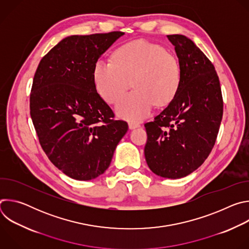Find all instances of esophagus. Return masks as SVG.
I'll return each mask as SVG.
<instances>
[{
  "mask_svg": "<svg viewBox=\"0 0 249 249\" xmlns=\"http://www.w3.org/2000/svg\"><path fill=\"white\" fill-rule=\"evenodd\" d=\"M141 125L139 123H136V122H129V129L133 130L135 128H139Z\"/></svg>",
  "mask_w": 249,
  "mask_h": 249,
  "instance_id": "1",
  "label": "esophagus"
}]
</instances>
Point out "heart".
<instances>
[{
	"instance_id": "obj_1",
	"label": "heart",
	"mask_w": 249,
	"mask_h": 249,
	"mask_svg": "<svg viewBox=\"0 0 249 249\" xmlns=\"http://www.w3.org/2000/svg\"><path fill=\"white\" fill-rule=\"evenodd\" d=\"M92 78L100 96L117 104L119 117L141 121L148 117L155 106L169 104L181 84L180 65L176 57L163 47L138 40L124 44L113 53V62L98 60L93 66Z\"/></svg>"
}]
</instances>
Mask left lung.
Segmentation results:
<instances>
[{"instance_id": "8db88e82", "label": "left lung", "mask_w": 249, "mask_h": 249, "mask_svg": "<svg viewBox=\"0 0 249 249\" xmlns=\"http://www.w3.org/2000/svg\"><path fill=\"white\" fill-rule=\"evenodd\" d=\"M178 58V92L153 122L145 124L150 169L177 179L196 170L210 155L223 118V97L214 65L184 35H167Z\"/></svg>"}]
</instances>
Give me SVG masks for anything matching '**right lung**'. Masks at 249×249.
Listing matches in <instances>:
<instances>
[{
    "instance_id": "1",
    "label": "right lung",
    "mask_w": 249,
    "mask_h": 249,
    "mask_svg": "<svg viewBox=\"0 0 249 249\" xmlns=\"http://www.w3.org/2000/svg\"><path fill=\"white\" fill-rule=\"evenodd\" d=\"M124 33L71 35L40 61L30 93V116L51 162L76 180H91L108 168L128 131L97 93L92 70Z\"/></svg>"
}]
</instances>
